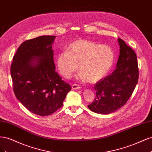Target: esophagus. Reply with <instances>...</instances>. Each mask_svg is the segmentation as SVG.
Wrapping results in <instances>:
<instances>
[{"label": "esophagus", "instance_id": "1", "mask_svg": "<svg viewBox=\"0 0 152 152\" xmlns=\"http://www.w3.org/2000/svg\"><path fill=\"white\" fill-rule=\"evenodd\" d=\"M72 89H74V90L79 89H80V86L79 85L75 84H73L72 86Z\"/></svg>", "mask_w": 152, "mask_h": 152}]
</instances>
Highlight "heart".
Listing matches in <instances>:
<instances>
[{
  "instance_id": "heart-1",
  "label": "heart",
  "mask_w": 152,
  "mask_h": 152,
  "mask_svg": "<svg viewBox=\"0 0 152 152\" xmlns=\"http://www.w3.org/2000/svg\"><path fill=\"white\" fill-rule=\"evenodd\" d=\"M114 59V53L110 46L86 39H77L68 45L67 50L58 55L56 64L66 79H70L79 65L80 79L94 83L108 74Z\"/></svg>"
}]
</instances>
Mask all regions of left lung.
Masks as SVG:
<instances>
[{
  "label": "left lung",
  "mask_w": 152,
  "mask_h": 152,
  "mask_svg": "<svg viewBox=\"0 0 152 152\" xmlns=\"http://www.w3.org/2000/svg\"><path fill=\"white\" fill-rule=\"evenodd\" d=\"M120 54L117 68L111 75L95 84L96 98L87 106L95 113L107 115L125 104L138 81L139 70L135 52L121 39H118Z\"/></svg>",
  "instance_id": "left-lung-1"
}]
</instances>
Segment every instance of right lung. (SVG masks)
I'll return each instance as SVG.
<instances>
[{"label":"right lung","mask_w":152,"mask_h":152,"mask_svg":"<svg viewBox=\"0 0 152 152\" xmlns=\"http://www.w3.org/2000/svg\"><path fill=\"white\" fill-rule=\"evenodd\" d=\"M56 36L27 40L13 57L11 75L16 98L31 113H53L63 106L71 87L55 71L52 45Z\"/></svg>","instance_id":"obj_1"}]
</instances>
